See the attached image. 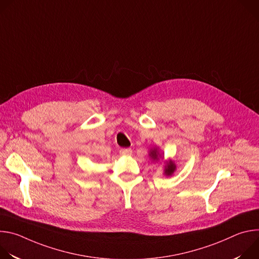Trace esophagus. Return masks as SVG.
<instances>
[{"label":"esophagus","mask_w":259,"mask_h":259,"mask_svg":"<svg viewBox=\"0 0 259 259\" xmlns=\"http://www.w3.org/2000/svg\"><path fill=\"white\" fill-rule=\"evenodd\" d=\"M120 154L122 156H131L132 150L131 149H122V150H120Z\"/></svg>","instance_id":"esophagus-1"}]
</instances>
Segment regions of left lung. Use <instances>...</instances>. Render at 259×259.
<instances>
[{"label":"left lung","mask_w":259,"mask_h":259,"mask_svg":"<svg viewBox=\"0 0 259 259\" xmlns=\"http://www.w3.org/2000/svg\"><path fill=\"white\" fill-rule=\"evenodd\" d=\"M149 156H150V158L152 159L153 162H159L160 159L164 160V175L165 176H168V177L172 176L174 174V172L176 171L177 166L174 163V161L172 159L165 160L164 156L162 157V153L159 150V147H157V146L152 147V149L149 152Z\"/></svg>","instance_id":"obj_1"}]
</instances>
